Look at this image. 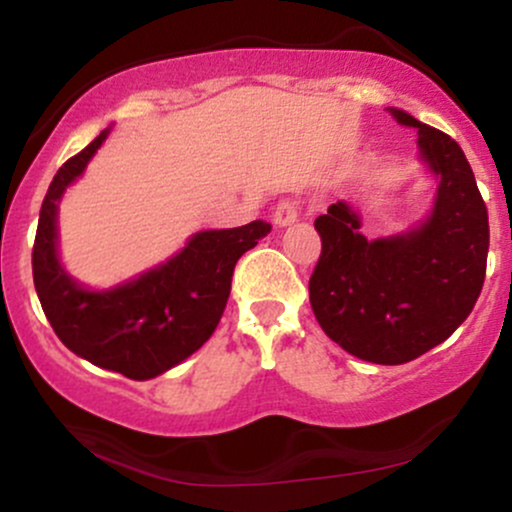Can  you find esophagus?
Here are the masks:
<instances>
[{
  "label": "esophagus",
  "mask_w": 512,
  "mask_h": 512,
  "mask_svg": "<svg viewBox=\"0 0 512 512\" xmlns=\"http://www.w3.org/2000/svg\"><path fill=\"white\" fill-rule=\"evenodd\" d=\"M298 214H301V207H298V202H293V199H281L279 204L274 207V223L276 226H289L298 219Z\"/></svg>",
  "instance_id": "34e87169"
}]
</instances>
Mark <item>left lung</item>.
<instances>
[{
    "mask_svg": "<svg viewBox=\"0 0 512 512\" xmlns=\"http://www.w3.org/2000/svg\"><path fill=\"white\" fill-rule=\"evenodd\" d=\"M399 125L419 129V156L438 178L421 226L368 240L346 202L317 216L320 260L310 305L332 342L363 361L399 366L450 337L477 303L489 255V214L455 139L399 108Z\"/></svg>",
    "mask_w": 512,
    "mask_h": 512,
    "instance_id": "left-lung-1",
    "label": "left lung"
}]
</instances>
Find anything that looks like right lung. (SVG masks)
<instances>
[{"instance_id": "1", "label": "right lung", "mask_w": 512, "mask_h": 512, "mask_svg": "<svg viewBox=\"0 0 512 512\" xmlns=\"http://www.w3.org/2000/svg\"><path fill=\"white\" fill-rule=\"evenodd\" d=\"M110 127L69 158L43 199L33 243V284L43 313L67 349L93 366L149 380L192 356L219 325L243 252L272 231L267 221L199 231L168 262L108 291L84 289L57 255V207L101 149Z\"/></svg>"}]
</instances>
